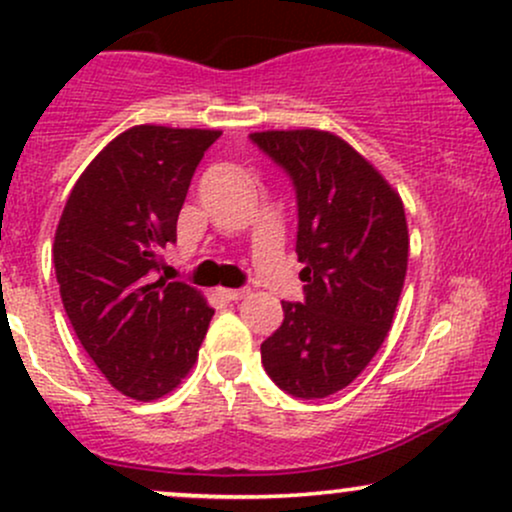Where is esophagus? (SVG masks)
<instances>
[{"instance_id":"esophagus-1","label":"esophagus","mask_w":512,"mask_h":512,"mask_svg":"<svg viewBox=\"0 0 512 512\" xmlns=\"http://www.w3.org/2000/svg\"><path fill=\"white\" fill-rule=\"evenodd\" d=\"M216 293H219L223 301L236 303V301H243V298L250 293V289H219Z\"/></svg>"}]
</instances>
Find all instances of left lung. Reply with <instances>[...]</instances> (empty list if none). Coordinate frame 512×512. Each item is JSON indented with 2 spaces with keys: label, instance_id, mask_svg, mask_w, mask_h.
<instances>
[{
  "label": "left lung",
  "instance_id": "8db88e82",
  "mask_svg": "<svg viewBox=\"0 0 512 512\" xmlns=\"http://www.w3.org/2000/svg\"><path fill=\"white\" fill-rule=\"evenodd\" d=\"M296 190L303 303L262 342V366L284 392L322 399L368 366L392 327L409 260L404 204L354 146L320 129L250 134Z\"/></svg>",
  "mask_w": 512,
  "mask_h": 512
}]
</instances>
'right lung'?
I'll return each mask as SVG.
<instances>
[{"label":"right lung","instance_id":"obj_1","mask_svg":"<svg viewBox=\"0 0 512 512\" xmlns=\"http://www.w3.org/2000/svg\"><path fill=\"white\" fill-rule=\"evenodd\" d=\"M219 129L137 125L76 180L52 260L76 337L108 383L151 402L195 366L214 310L182 281L156 279L178 214Z\"/></svg>","mask_w":512,"mask_h":512}]
</instances>
